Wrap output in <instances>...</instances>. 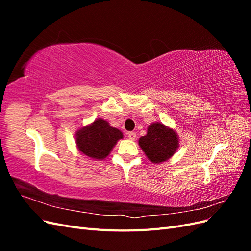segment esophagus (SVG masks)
<instances>
[{
  "label": "esophagus",
  "mask_w": 251,
  "mask_h": 251,
  "mask_svg": "<svg viewBox=\"0 0 251 251\" xmlns=\"http://www.w3.org/2000/svg\"><path fill=\"white\" fill-rule=\"evenodd\" d=\"M126 136L128 137V139H131V140H134L136 138V134L134 132H127Z\"/></svg>",
  "instance_id": "obj_1"
}]
</instances>
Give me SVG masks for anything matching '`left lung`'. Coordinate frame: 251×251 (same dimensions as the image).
Returning <instances> with one entry per match:
<instances>
[{
    "label": "left lung",
    "instance_id": "8db88e82",
    "mask_svg": "<svg viewBox=\"0 0 251 251\" xmlns=\"http://www.w3.org/2000/svg\"><path fill=\"white\" fill-rule=\"evenodd\" d=\"M139 146L150 161L161 163L176 153L179 141L174 130L160 123H155L149 126L147 135L139 138Z\"/></svg>",
    "mask_w": 251,
    "mask_h": 251
}]
</instances>
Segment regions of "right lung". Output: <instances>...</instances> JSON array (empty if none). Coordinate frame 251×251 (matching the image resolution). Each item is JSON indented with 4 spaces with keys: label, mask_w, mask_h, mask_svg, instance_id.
<instances>
[{
    "label": "right lung",
    "mask_w": 251,
    "mask_h": 251,
    "mask_svg": "<svg viewBox=\"0 0 251 251\" xmlns=\"http://www.w3.org/2000/svg\"><path fill=\"white\" fill-rule=\"evenodd\" d=\"M78 150L86 156L102 160L107 157L119 139L124 137L117 128L101 118L79 130L75 136Z\"/></svg>",
    "instance_id": "add662e5"
}]
</instances>
